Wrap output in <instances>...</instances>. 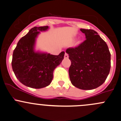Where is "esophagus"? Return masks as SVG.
<instances>
[{
	"instance_id": "obj_1",
	"label": "esophagus",
	"mask_w": 121,
	"mask_h": 121,
	"mask_svg": "<svg viewBox=\"0 0 121 121\" xmlns=\"http://www.w3.org/2000/svg\"><path fill=\"white\" fill-rule=\"evenodd\" d=\"M65 58H66V59H67V58H69V56H68V54L67 53H66L65 52V56H64Z\"/></svg>"
}]
</instances>
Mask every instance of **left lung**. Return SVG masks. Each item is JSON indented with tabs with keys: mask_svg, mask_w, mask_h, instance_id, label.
Returning <instances> with one entry per match:
<instances>
[{
	"mask_svg": "<svg viewBox=\"0 0 121 121\" xmlns=\"http://www.w3.org/2000/svg\"><path fill=\"white\" fill-rule=\"evenodd\" d=\"M86 40L75 48H69L70 80L76 87L93 90L104 83L111 68V53L106 42L93 30L80 29Z\"/></svg>",
	"mask_w": 121,
	"mask_h": 121,
	"instance_id": "1",
	"label": "left lung"
}]
</instances>
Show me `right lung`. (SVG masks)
<instances>
[{"label":"right lung","instance_id":"obj_1","mask_svg":"<svg viewBox=\"0 0 121 121\" xmlns=\"http://www.w3.org/2000/svg\"><path fill=\"white\" fill-rule=\"evenodd\" d=\"M48 28V26L32 28L18 41L13 51L12 66L15 76L29 87L41 88L49 86L53 79V70L64 58L63 51L58 55L35 51L37 36Z\"/></svg>","mask_w":121,"mask_h":121}]
</instances>
